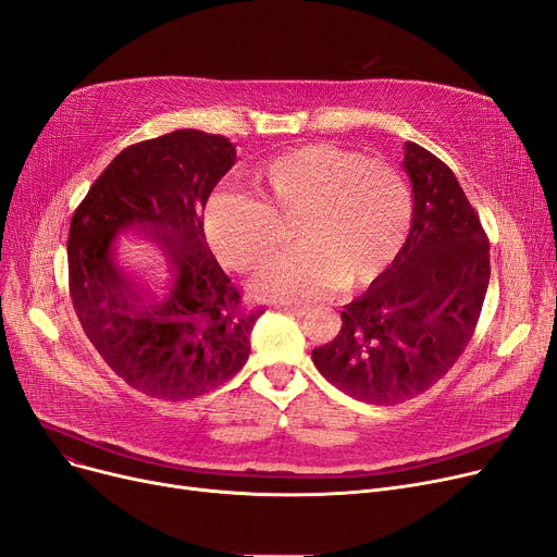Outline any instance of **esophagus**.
Returning <instances> with one entry per match:
<instances>
[{
  "instance_id": "34e87169",
  "label": "esophagus",
  "mask_w": 557,
  "mask_h": 557,
  "mask_svg": "<svg viewBox=\"0 0 557 557\" xmlns=\"http://www.w3.org/2000/svg\"><path fill=\"white\" fill-rule=\"evenodd\" d=\"M275 309H280L284 313H294V317H305V313L309 311V307H300V305H277Z\"/></svg>"
}]
</instances>
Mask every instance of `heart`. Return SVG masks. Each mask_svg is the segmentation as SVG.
<instances>
[{"label":"heart","mask_w":557,"mask_h":557,"mask_svg":"<svg viewBox=\"0 0 557 557\" xmlns=\"http://www.w3.org/2000/svg\"><path fill=\"white\" fill-rule=\"evenodd\" d=\"M257 200L215 193L205 207V236L234 271L275 244L292 221L294 250L265 259L250 292L269 302H309L336 286L377 284L403 255L412 230V198L392 165L327 143H309L263 161L250 173Z\"/></svg>","instance_id":"obj_1"}]
</instances>
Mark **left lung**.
Here are the masks:
<instances>
[{
  "instance_id": "8db88e82",
  "label": "left lung",
  "mask_w": 557,
  "mask_h": 557,
  "mask_svg": "<svg viewBox=\"0 0 557 557\" xmlns=\"http://www.w3.org/2000/svg\"><path fill=\"white\" fill-rule=\"evenodd\" d=\"M412 230L398 261L313 348L321 375L371 405H398L442 380L473 336L490 284V240L450 168L405 143Z\"/></svg>"
}]
</instances>
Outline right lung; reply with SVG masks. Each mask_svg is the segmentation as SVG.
<instances>
[{
    "instance_id": "right-lung-1",
    "label": "right lung",
    "mask_w": 557,
    "mask_h": 557,
    "mask_svg": "<svg viewBox=\"0 0 557 557\" xmlns=\"http://www.w3.org/2000/svg\"><path fill=\"white\" fill-rule=\"evenodd\" d=\"M236 163L219 134L129 145L92 182L67 236L70 296L102 359L134 389L196 398L244 369L259 311L211 255L200 211Z\"/></svg>"
}]
</instances>
